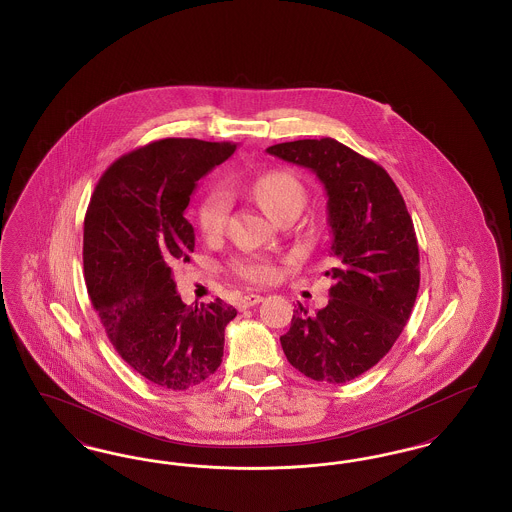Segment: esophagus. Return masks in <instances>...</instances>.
<instances>
[{
	"mask_svg": "<svg viewBox=\"0 0 512 512\" xmlns=\"http://www.w3.org/2000/svg\"><path fill=\"white\" fill-rule=\"evenodd\" d=\"M261 301H263V295H257V293H247V295H244V297L240 299L238 307H240V309H249V307H253V305H257V303H261Z\"/></svg>",
	"mask_w": 512,
	"mask_h": 512,
	"instance_id": "34e87169",
	"label": "esophagus"
}]
</instances>
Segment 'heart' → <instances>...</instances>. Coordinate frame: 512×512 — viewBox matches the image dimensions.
<instances>
[{"label":"heart","instance_id":"1","mask_svg":"<svg viewBox=\"0 0 512 512\" xmlns=\"http://www.w3.org/2000/svg\"><path fill=\"white\" fill-rule=\"evenodd\" d=\"M249 195L267 211L270 217L278 220L286 213H301L307 203V188L301 178L292 171H276L257 174L247 184ZM230 219V199L224 192H209L195 211V220L203 236L217 238ZM232 272L249 284H267L278 274L272 259L263 255H244L230 263Z\"/></svg>","mask_w":512,"mask_h":512}]
</instances>
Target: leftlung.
<instances>
[{
  "label": "left lung",
  "instance_id": "obj_1",
  "mask_svg": "<svg viewBox=\"0 0 512 512\" xmlns=\"http://www.w3.org/2000/svg\"><path fill=\"white\" fill-rule=\"evenodd\" d=\"M267 151L317 174L334 236L330 301L317 315L299 305L280 336L282 349L307 378L345 384L390 351L411 317L420 286L413 219L390 174L338 140H295Z\"/></svg>",
  "mask_w": 512,
  "mask_h": 512
}]
</instances>
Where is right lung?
<instances>
[{"instance_id":"add662e5","label":"right lung","mask_w":512,"mask_h":512,"mask_svg":"<svg viewBox=\"0 0 512 512\" xmlns=\"http://www.w3.org/2000/svg\"><path fill=\"white\" fill-rule=\"evenodd\" d=\"M236 151L230 142L165 138L117 159L84 217V280L107 338L147 382L190 390L222 363L224 328L238 311L215 299L188 307L171 265L190 261V195Z\"/></svg>"}]
</instances>
